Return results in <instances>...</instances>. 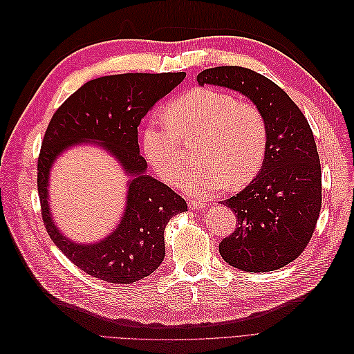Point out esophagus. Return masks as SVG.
Masks as SVG:
<instances>
[{"label":"esophagus","mask_w":354,"mask_h":354,"mask_svg":"<svg viewBox=\"0 0 354 354\" xmlns=\"http://www.w3.org/2000/svg\"><path fill=\"white\" fill-rule=\"evenodd\" d=\"M187 203H189V208H190V209H203V208L207 207V205H205V202L194 201V199H190Z\"/></svg>","instance_id":"obj_1"}]
</instances>
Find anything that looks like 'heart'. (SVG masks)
I'll use <instances>...</instances> for the list:
<instances>
[{
    "label": "heart",
    "mask_w": 354,
    "mask_h": 354,
    "mask_svg": "<svg viewBox=\"0 0 354 354\" xmlns=\"http://www.w3.org/2000/svg\"><path fill=\"white\" fill-rule=\"evenodd\" d=\"M165 120L149 121L142 133L143 151L156 174L169 185L180 181L186 165L181 137L203 133L201 162L190 168L185 186L196 195L243 187L259 176L269 149V124L254 104L232 93L198 87L168 106Z\"/></svg>",
    "instance_id": "1"
}]
</instances>
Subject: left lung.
Listing matches in <instances>:
<instances>
[{
  "mask_svg": "<svg viewBox=\"0 0 354 354\" xmlns=\"http://www.w3.org/2000/svg\"><path fill=\"white\" fill-rule=\"evenodd\" d=\"M239 91L255 103L269 124L264 165L250 186L221 201L236 214V229L218 250L243 272L277 270L301 255L322 207V174L313 131L291 97L264 75L241 66H217L198 75Z\"/></svg>",
  "mask_w": 354,
  "mask_h": 354,
  "instance_id": "left-lung-1",
  "label": "left lung"
}]
</instances>
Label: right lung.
<instances>
[{
	"label": "right lung",
	"mask_w": 354,
	"mask_h": 354,
	"mask_svg": "<svg viewBox=\"0 0 354 354\" xmlns=\"http://www.w3.org/2000/svg\"><path fill=\"white\" fill-rule=\"evenodd\" d=\"M185 72L120 73L85 82L53 115L38 156V195L47 233L57 248L87 274L111 283H133L160 266L164 230L169 218L187 211L186 201L167 185L146 176L138 149L142 118L185 80ZM94 141L111 151L133 176L120 226L103 241L78 245L66 240L50 220L48 174L69 145Z\"/></svg>",
	"instance_id": "1"
}]
</instances>
